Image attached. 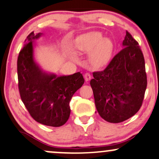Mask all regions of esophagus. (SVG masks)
<instances>
[{
  "label": "esophagus",
  "instance_id": "obj_1",
  "mask_svg": "<svg viewBox=\"0 0 159 159\" xmlns=\"http://www.w3.org/2000/svg\"><path fill=\"white\" fill-rule=\"evenodd\" d=\"M84 79L86 81H89L91 79V75L90 73H88V72H87V73L84 74Z\"/></svg>",
  "mask_w": 159,
  "mask_h": 159
}]
</instances>
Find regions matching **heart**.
I'll return each instance as SVG.
<instances>
[{
	"label": "heart",
	"mask_w": 159,
	"mask_h": 159,
	"mask_svg": "<svg viewBox=\"0 0 159 159\" xmlns=\"http://www.w3.org/2000/svg\"><path fill=\"white\" fill-rule=\"evenodd\" d=\"M78 50L89 54V62L96 68L105 66L110 61L114 44L99 33H91L81 36L76 42Z\"/></svg>",
	"instance_id": "1"
}]
</instances>
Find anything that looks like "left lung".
<instances>
[{
    "label": "left lung",
    "mask_w": 159,
    "mask_h": 159,
    "mask_svg": "<svg viewBox=\"0 0 159 159\" xmlns=\"http://www.w3.org/2000/svg\"><path fill=\"white\" fill-rule=\"evenodd\" d=\"M93 75L90 85L95 105L102 119L121 123L139 111L147 84L145 61L138 43L129 32L123 49L105 70Z\"/></svg>",
    "instance_id": "1"
}]
</instances>
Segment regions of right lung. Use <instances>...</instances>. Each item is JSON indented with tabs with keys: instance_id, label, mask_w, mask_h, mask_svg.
Instances as JSON below:
<instances>
[{
	"instance_id": "add662e5",
	"label": "right lung",
	"mask_w": 159,
	"mask_h": 159,
	"mask_svg": "<svg viewBox=\"0 0 159 159\" xmlns=\"http://www.w3.org/2000/svg\"><path fill=\"white\" fill-rule=\"evenodd\" d=\"M43 35V33H30L19 52L17 71L20 96L36 122L59 127L68 120L71 98L84 84V79L80 72L58 76L42 69L34 57V47L36 39Z\"/></svg>"
}]
</instances>
